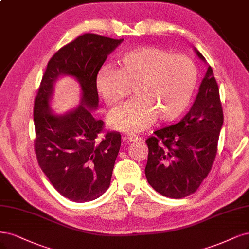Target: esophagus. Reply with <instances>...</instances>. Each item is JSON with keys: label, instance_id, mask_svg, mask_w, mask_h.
Returning a JSON list of instances; mask_svg holds the SVG:
<instances>
[{"label": "esophagus", "instance_id": "34e87169", "mask_svg": "<svg viewBox=\"0 0 249 249\" xmlns=\"http://www.w3.org/2000/svg\"><path fill=\"white\" fill-rule=\"evenodd\" d=\"M124 139H125L126 141H128V142H135V141H138V140H139L138 137L135 136V135H131V134L126 135Z\"/></svg>", "mask_w": 249, "mask_h": 249}]
</instances>
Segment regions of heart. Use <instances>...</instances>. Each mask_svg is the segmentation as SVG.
Returning <instances> with one entry per match:
<instances>
[{
	"label": "heart",
	"instance_id": "1",
	"mask_svg": "<svg viewBox=\"0 0 249 249\" xmlns=\"http://www.w3.org/2000/svg\"><path fill=\"white\" fill-rule=\"evenodd\" d=\"M198 68L192 59L156 46H140L119 57V69L104 65L96 78V89L109 107H119L131 93L137 97L109 118L117 131L137 133L156 117L174 122L190 106L198 83Z\"/></svg>",
	"mask_w": 249,
	"mask_h": 249
}]
</instances>
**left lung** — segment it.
I'll return each mask as SVG.
<instances>
[{"label":"left lung","instance_id":"8db88e82","mask_svg":"<svg viewBox=\"0 0 249 249\" xmlns=\"http://www.w3.org/2000/svg\"><path fill=\"white\" fill-rule=\"evenodd\" d=\"M194 50L207 64L200 51ZM222 124L218 85L208 66L187 114L146 140L149 152L145 175L148 183L168 198L181 199L195 193L210 172Z\"/></svg>","mask_w":249,"mask_h":249}]
</instances>
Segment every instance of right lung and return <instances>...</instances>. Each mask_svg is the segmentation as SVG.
<instances>
[{
	"mask_svg": "<svg viewBox=\"0 0 249 249\" xmlns=\"http://www.w3.org/2000/svg\"><path fill=\"white\" fill-rule=\"evenodd\" d=\"M124 39L84 34L50 58L34 106L39 166L65 198L77 203L98 199L110 185L122 136L109 132L96 140L103 121L92 115L99 106L96 78L107 56ZM64 75L80 83L81 104L65 115L50 108L54 84Z\"/></svg>",
	"mask_w": 249,
	"mask_h": 249,
	"instance_id": "1",
	"label": "right lung"
}]
</instances>
